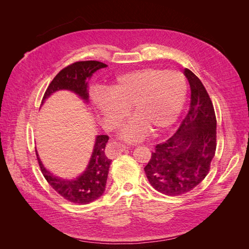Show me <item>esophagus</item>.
Segmentation results:
<instances>
[{"label":"esophagus","mask_w":249,"mask_h":249,"mask_svg":"<svg viewBox=\"0 0 249 249\" xmlns=\"http://www.w3.org/2000/svg\"><path fill=\"white\" fill-rule=\"evenodd\" d=\"M126 148L127 147H125L124 144H120V143H118V142L112 141L107 145L106 152H105V153H106L107 157H109V158H115L119 154H122L123 152H124Z\"/></svg>","instance_id":"1"}]
</instances>
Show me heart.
Listing matches in <instances>:
<instances>
[{
  "instance_id": "heart-1",
  "label": "heart",
  "mask_w": 249,
  "mask_h": 249,
  "mask_svg": "<svg viewBox=\"0 0 249 249\" xmlns=\"http://www.w3.org/2000/svg\"><path fill=\"white\" fill-rule=\"evenodd\" d=\"M187 82L178 71L147 67L116 78L110 91L96 88L91 99L108 127H115L132 109L136 116L120 130V136L137 141L149 129L161 132L176 123L186 101Z\"/></svg>"
}]
</instances>
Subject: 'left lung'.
Masks as SVG:
<instances>
[{
  "mask_svg": "<svg viewBox=\"0 0 249 249\" xmlns=\"http://www.w3.org/2000/svg\"><path fill=\"white\" fill-rule=\"evenodd\" d=\"M190 108L173 136L155 146L144 171L154 189L178 196L194 189L210 171L216 152V115L201 81L188 69Z\"/></svg>",
  "mask_w": 249,
  "mask_h": 249,
  "instance_id": "obj_1",
  "label": "left lung"
}]
</instances>
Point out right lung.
<instances>
[{
  "label": "right lung",
  "mask_w": 249,
  "mask_h": 249,
  "mask_svg": "<svg viewBox=\"0 0 249 249\" xmlns=\"http://www.w3.org/2000/svg\"><path fill=\"white\" fill-rule=\"evenodd\" d=\"M107 65L100 61H78L64 67L53 79L42 97L43 101L58 90H71L82 100L88 102V83L92 73ZM109 137L107 135L96 136L93 152L86 170L74 179H63L53 176L42 165L36 153L40 170L44 178L58 194L73 203L86 205L101 197L106 187L111 160L105 153Z\"/></svg>",
  "instance_id": "1"
}]
</instances>
